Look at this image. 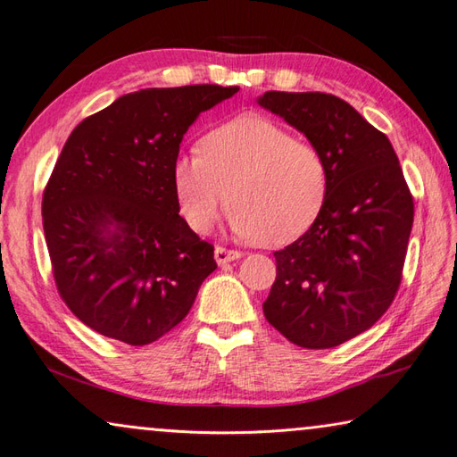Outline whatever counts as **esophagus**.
I'll list each match as a JSON object with an SVG mask.
<instances>
[{"instance_id": "1", "label": "esophagus", "mask_w": 457, "mask_h": 457, "mask_svg": "<svg viewBox=\"0 0 457 457\" xmlns=\"http://www.w3.org/2000/svg\"><path fill=\"white\" fill-rule=\"evenodd\" d=\"M213 257H216V263L218 265H226V263H229V261L239 259L241 253H239V251H234V249L216 247V251H213Z\"/></svg>"}]
</instances>
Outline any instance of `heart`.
<instances>
[{"label":"heart","instance_id":"heart-1","mask_svg":"<svg viewBox=\"0 0 457 457\" xmlns=\"http://www.w3.org/2000/svg\"><path fill=\"white\" fill-rule=\"evenodd\" d=\"M172 188L184 221L208 234L229 200V226L261 245L303 236L322 210L328 164L322 151L278 123L241 115L210 129L200 153L172 162Z\"/></svg>","mask_w":457,"mask_h":457}]
</instances>
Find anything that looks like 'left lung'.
I'll return each instance as SVG.
<instances>
[{
	"mask_svg": "<svg viewBox=\"0 0 457 457\" xmlns=\"http://www.w3.org/2000/svg\"><path fill=\"white\" fill-rule=\"evenodd\" d=\"M259 105L322 151L328 194L304 236L275 251L267 322L288 342L328 349L371 328L403 278L414 202L386 135L337 96L265 92Z\"/></svg>",
	"mask_w": 457,
	"mask_h": 457,
	"instance_id": "obj_1",
	"label": "left lung"
}]
</instances>
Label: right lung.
<instances>
[{"label": "right lung", "mask_w": 457, "mask_h": 457, "mask_svg": "<svg viewBox=\"0 0 457 457\" xmlns=\"http://www.w3.org/2000/svg\"><path fill=\"white\" fill-rule=\"evenodd\" d=\"M237 90L125 94L66 139L43 194V228L58 295L94 332L157 342L216 270L213 245L179 216L172 162L198 115Z\"/></svg>", "instance_id": "add662e5"}]
</instances>
